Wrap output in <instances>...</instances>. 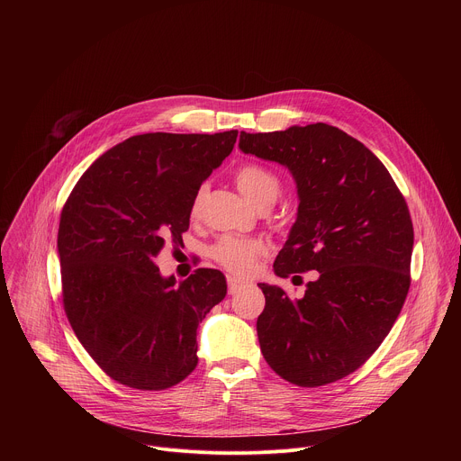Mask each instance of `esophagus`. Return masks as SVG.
<instances>
[{"instance_id": "obj_1", "label": "esophagus", "mask_w": 461, "mask_h": 461, "mask_svg": "<svg viewBox=\"0 0 461 461\" xmlns=\"http://www.w3.org/2000/svg\"><path fill=\"white\" fill-rule=\"evenodd\" d=\"M246 285L242 283V281H239V279H235V277H228V292L233 295V294H237L239 290H242Z\"/></svg>"}]
</instances>
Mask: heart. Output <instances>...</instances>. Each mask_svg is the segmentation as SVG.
<instances>
[{
    "label": "heart",
    "mask_w": 461,
    "mask_h": 461,
    "mask_svg": "<svg viewBox=\"0 0 461 461\" xmlns=\"http://www.w3.org/2000/svg\"><path fill=\"white\" fill-rule=\"evenodd\" d=\"M235 180L242 194L248 199L249 204L257 206L258 203L267 199H277L281 191L279 178L267 167L258 164H246L237 169ZM204 196V189H199L191 203V213L194 215L201 208ZM267 246L258 239H244V237H222L212 248V255L224 268L233 274L244 276L253 268V262L258 255L265 253Z\"/></svg>",
    "instance_id": "1"
}]
</instances>
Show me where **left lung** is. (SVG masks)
I'll return each instance as SVG.
<instances>
[{
    "label": "left lung",
    "mask_w": 461,
    "mask_h": 461,
    "mask_svg": "<svg viewBox=\"0 0 461 461\" xmlns=\"http://www.w3.org/2000/svg\"><path fill=\"white\" fill-rule=\"evenodd\" d=\"M239 148L285 166L297 185V219L276 276L319 272L301 299L258 285L260 352L294 384L334 383L377 350L402 312L414 246L407 203L381 160L334 125L240 131Z\"/></svg>",
    "instance_id": "left-lung-1"
}]
</instances>
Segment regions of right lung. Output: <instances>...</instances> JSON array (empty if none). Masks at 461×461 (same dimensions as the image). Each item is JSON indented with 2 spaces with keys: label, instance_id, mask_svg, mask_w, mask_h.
I'll list each match as a JSON object with an SVG mask.
<instances>
[{
  "label": "right lung",
  "instance_id": "right-lung-1",
  "mask_svg": "<svg viewBox=\"0 0 461 461\" xmlns=\"http://www.w3.org/2000/svg\"><path fill=\"white\" fill-rule=\"evenodd\" d=\"M237 135L131 137L93 162L63 206L65 313L87 354L125 386L164 390L199 363L196 328L226 297V277L199 268L176 283L155 257L182 240L196 191Z\"/></svg>",
  "mask_w": 461,
  "mask_h": 461
}]
</instances>
